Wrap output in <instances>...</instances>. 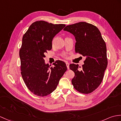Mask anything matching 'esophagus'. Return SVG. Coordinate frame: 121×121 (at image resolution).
Here are the masks:
<instances>
[{
	"instance_id": "1",
	"label": "esophagus",
	"mask_w": 121,
	"mask_h": 121,
	"mask_svg": "<svg viewBox=\"0 0 121 121\" xmlns=\"http://www.w3.org/2000/svg\"><path fill=\"white\" fill-rule=\"evenodd\" d=\"M66 66H67V69H69V64L68 63V62H66Z\"/></svg>"
}]
</instances>
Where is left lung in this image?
I'll return each mask as SVG.
<instances>
[{"mask_svg":"<svg viewBox=\"0 0 121 121\" xmlns=\"http://www.w3.org/2000/svg\"><path fill=\"white\" fill-rule=\"evenodd\" d=\"M63 30L74 35L75 52L86 58L81 69L78 64L69 65V69L75 73L72 85L81 93H90L100 85L107 66L105 42L99 29L86 22L68 25Z\"/></svg>","mask_w":121,"mask_h":121,"instance_id":"8db88e82","label":"left lung"}]
</instances>
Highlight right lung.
Segmentation results:
<instances>
[{
    "label": "right lung",
    "instance_id": "add662e5",
    "mask_svg": "<svg viewBox=\"0 0 121 121\" xmlns=\"http://www.w3.org/2000/svg\"><path fill=\"white\" fill-rule=\"evenodd\" d=\"M65 26L36 21L22 37L19 50L21 75L28 89L37 96H47L54 91L67 70L63 61H56L50 67L44 59L47 50L52 48L53 38Z\"/></svg>",
    "mask_w": 121,
    "mask_h": 121
}]
</instances>
